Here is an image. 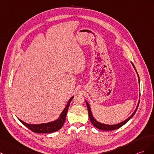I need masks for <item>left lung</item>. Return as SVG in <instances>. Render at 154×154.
<instances>
[{"mask_svg":"<svg viewBox=\"0 0 154 154\" xmlns=\"http://www.w3.org/2000/svg\"><path fill=\"white\" fill-rule=\"evenodd\" d=\"M132 64H133V67H134V69H135V67L134 66V64L133 63H132ZM135 70H136V69H135ZM136 71H137V70H136ZM137 75H138V73H137ZM138 78H139V76H138ZM138 80H139V83H140V79H138ZM85 102H86V103H87V109H88V116H89V118H90V121H91V123H92V125H93L96 128H98V129L102 130V131H113V130H116V129H117V128L121 127L123 125H124L126 123H127L128 121H129L131 119V118L134 116L136 112H137V110L138 109V105H139V103H138V106L137 107V109H135L134 113L132 114V115L128 118V119L123 121V122H121L120 123H118V124H116V125H106V124L100 123L98 122L97 121H96L94 119L93 116H92V112H91L90 106H89L88 102L87 101H85Z\"/></svg>","mask_w":154,"mask_h":154,"instance_id":"1","label":"left lung"}]
</instances>
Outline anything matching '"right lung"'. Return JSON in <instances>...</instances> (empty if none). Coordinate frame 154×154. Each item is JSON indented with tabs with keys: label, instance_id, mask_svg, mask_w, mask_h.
<instances>
[{
	"label": "right lung",
	"instance_id": "add662e5",
	"mask_svg": "<svg viewBox=\"0 0 154 154\" xmlns=\"http://www.w3.org/2000/svg\"><path fill=\"white\" fill-rule=\"evenodd\" d=\"M73 96H72L67 103V106H66L65 109H63V112L61 113V115L59 117V119L56 121H52V122L47 123H42V124H38V125H31L27 124L23 122V121L19 119L21 123L23 124L25 126L27 127L29 129H30L31 131L35 133H54V132L58 131L62 128L63 125V123L66 121V117L67 115V110H68L69 106L71 102V100L73 99Z\"/></svg>",
	"mask_w": 154,
	"mask_h": 154
}]
</instances>
